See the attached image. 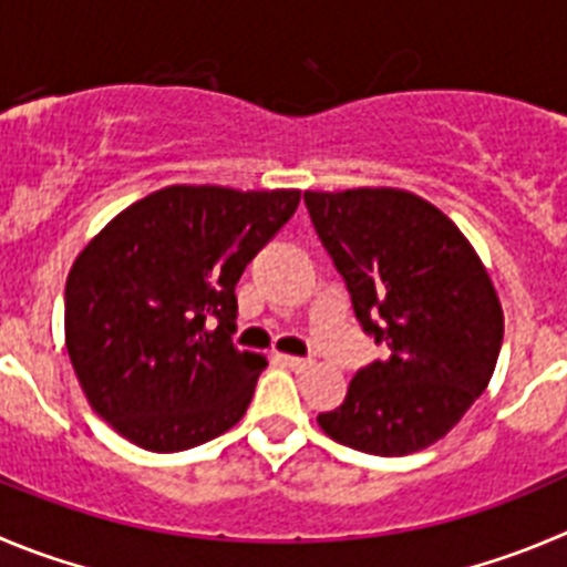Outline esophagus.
I'll return each mask as SVG.
<instances>
[{"label": "esophagus", "mask_w": 567, "mask_h": 567, "mask_svg": "<svg viewBox=\"0 0 567 567\" xmlns=\"http://www.w3.org/2000/svg\"><path fill=\"white\" fill-rule=\"evenodd\" d=\"M279 361L285 363L288 369H293V372H305V369L313 367V361L310 358H296V355H279Z\"/></svg>", "instance_id": "1"}]
</instances>
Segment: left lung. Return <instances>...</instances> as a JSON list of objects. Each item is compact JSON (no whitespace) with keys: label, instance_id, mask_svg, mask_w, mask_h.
Returning <instances> with one entry per match:
<instances>
[{"label":"left lung","instance_id":"1","mask_svg":"<svg viewBox=\"0 0 567 567\" xmlns=\"http://www.w3.org/2000/svg\"><path fill=\"white\" fill-rule=\"evenodd\" d=\"M363 332L385 347L358 369L321 431L352 451L409 456L439 442L498 363L504 310L484 262L444 212L394 187L305 193Z\"/></svg>","mask_w":567,"mask_h":567}]
</instances>
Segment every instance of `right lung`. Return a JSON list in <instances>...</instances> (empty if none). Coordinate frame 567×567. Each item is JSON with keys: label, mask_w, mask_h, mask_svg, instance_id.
<instances>
[{"label": "right lung", "mask_w": 567, "mask_h": 567, "mask_svg": "<svg viewBox=\"0 0 567 567\" xmlns=\"http://www.w3.org/2000/svg\"><path fill=\"white\" fill-rule=\"evenodd\" d=\"M299 189L173 184L123 209L66 279V352L92 409L153 453L246 414L266 358L231 343L237 279L293 218Z\"/></svg>", "instance_id": "obj_1"}]
</instances>
